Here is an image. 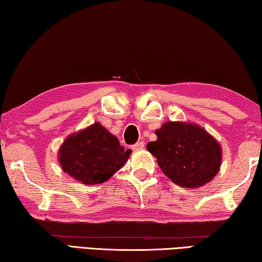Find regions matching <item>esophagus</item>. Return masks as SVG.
Returning a JSON list of instances; mask_svg holds the SVG:
<instances>
[{
    "label": "esophagus",
    "mask_w": 262,
    "mask_h": 262,
    "mask_svg": "<svg viewBox=\"0 0 262 262\" xmlns=\"http://www.w3.org/2000/svg\"><path fill=\"white\" fill-rule=\"evenodd\" d=\"M144 146H145L144 141H138V143L132 146V149H134V151H140V149L144 148Z\"/></svg>",
    "instance_id": "esophagus-1"
}]
</instances>
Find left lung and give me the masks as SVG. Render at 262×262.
Wrapping results in <instances>:
<instances>
[{"label": "left lung", "instance_id": "obj_1", "mask_svg": "<svg viewBox=\"0 0 262 262\" xmlns=\"http://www.w3.org/2000/svg\"><path fill=\"white\" fill-rule=\"evenodd\" d=\"M157 140L146 145L167 178L184 188L212 181L221 169L222 146L202 126L167 122L156 130Z\"/></svg>", "mask_w": 262, "mask_h": 262}]
</instances>
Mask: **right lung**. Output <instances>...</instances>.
<instances>
[{"label": "right lung", "instance_id": "right-lung-1", "mask_svg": "<svg viewBox=\"0 0 262 262\" xmlns=\"http://www.w3.org/2000/svg\"><path fill=\"white\" fill-rule=\"evenodd\" d=\"M131 149H124L117 137L94 123L63 140L58 152L62 170L83 184L108 180L127 161Z\"/></svg>", "mask_w": 262, "mask_h": 262}]
</instances>
